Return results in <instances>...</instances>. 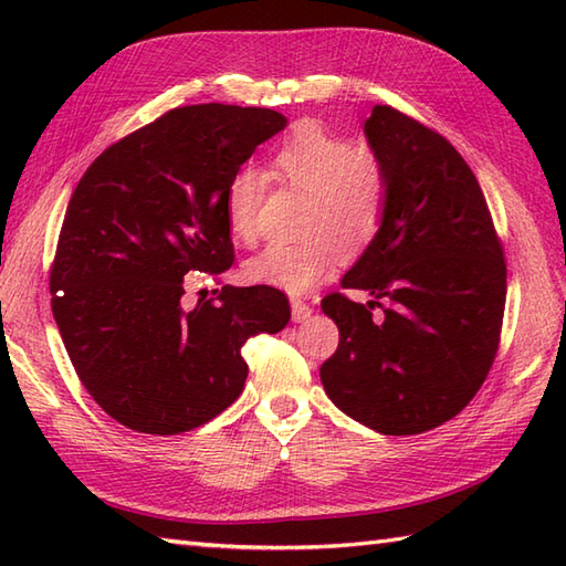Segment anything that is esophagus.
Returning a JSON list of instances; mask_svg holds the SVG:
<instances>
[{"mask_svg":"<svg viewBox=\"0 0 566 566\" xmlns=\"http://www.w3.org/2000/svg\"><path fill=\"white\" fill-rule=\"evenodd\" d=\"M311 314H314V308H311L306 302H302V298H292V318L296 323H304L306 318H311Z\"/></svg>","mask_w":566,"mask_h":566,"instance_id":"obj_1","label":"esophagus"}]
</instances>
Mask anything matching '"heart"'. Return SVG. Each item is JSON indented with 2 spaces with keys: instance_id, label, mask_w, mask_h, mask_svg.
Here are the masks:
<instances>
[{
  "instance_id": "heart-1",
  "label": "heart",
  "mask_w": 566,
  "mask_h": 566,
  "mask_svg": "<svg viewBox=\"0 0 566 566\" xmlns=\"http://www.w3.org/2000/svg\"><path fill=\"white\" fill-rule=\"evenodd\" d=\"M272 163L286 182L308 195L304 231L296 243H270L245 262V276L286 294H306L328 276L347 248H365L377 235L387 209V170L367 143H350L318 122L292 126ZM262 175L252 167L238 170L226 189L228 231L235 240H252L258 231Z\"/></svg>"
}]
</instances>
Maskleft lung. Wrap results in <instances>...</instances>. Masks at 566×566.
Wrapping results in <instances>:
<instances>
[{
    "label": "left lung",
    "instance_id": "left-lung-1",
    "mask_svg": "<svg viewBox=\"0 0 566 566\" xmlns=\"http://www.w3.org/2000/svg\"><path fill=\"white\" fill-rule=\"evenodd\" d=\"M365 136L387 170V209L340 286L371 302H321L340 331L321 381L357 423L418 436L460 413L494 365L506 262L482 187L448 140L381 104Z\"/></svg>",
    "mask_w": 566,
    "mask_h": 566
}]
</instances>
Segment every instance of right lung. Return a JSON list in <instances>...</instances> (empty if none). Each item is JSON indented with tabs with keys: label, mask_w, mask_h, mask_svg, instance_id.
Segmentation results:
<instances>
[{
	"label": "right lung",
	"mask_w": 566,
	"mask_h": 566,
	"mask_svg": "<svg viewBox=\"0 0 566 566\" xmlns=\"http://www.w3.org/2000/svg\"><path fill=\"white\" fill-rule=\"evenodd\" d=\"M284 126L258 106H179L106 148L72 191L51 306L84 389L122 426L179 436L209 423L245 387L250 335L290 323L272 286L226 284L182 306L189 272L233 264L228 182Z\"/></svg>",
	"instance_id": "obj_1"
}]
</instances>
